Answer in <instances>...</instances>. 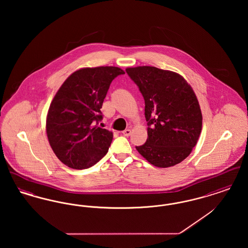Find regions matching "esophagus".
Masks as SVG:
<instances>
[{
	"label": "esophagus",
	"mask_w": 248,
	"mask_h": 248,
	"mask_svg": "<svg viewBox=\"0 0 248 248\" xmlns=\"http://www.w3.org/2000/svg\"><path fill=\"white\" fill-rule=\"evenodd\" d=\"M123 135H124V136H125V137H128V136L131 135V130L125 129L124 131H123Z\"/></svg>",
	"instance_id": "1"
}]
</instances>
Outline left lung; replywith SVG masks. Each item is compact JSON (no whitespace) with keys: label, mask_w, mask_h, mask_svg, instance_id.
Listing matches in <instances>:
<instances>
[{"label":"left lung","mask_w":248,"mask_h":248,"mask_svg":"<svg viewBox=\"0 0 248 248\" xmlns=\"http://www.w3.org/2000/svg\"><path fill=\"white\" fill-rule=\"evenodd\" d=\"M145 100L148 139L137 151L161 168L179 164L199 140L202 116L197 96L183 76L151 66L126 68Z\"/></svg>","instance_id":"1"}]
</instances>
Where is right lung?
Listing matches in <instances>:
<instances>
[{
    "label": "right lung",
    "mask_w": 248,
    "mask_h": 248,
    "mask_svg": "<svg viewBox=\"0 0 248 248\" xmlns=\"http://www.w3.org/2000/svg\"><path fill=\"white\" fill-rule=\"evenodd\" d=\"M118 67L82 68L71 73L55 94L46 116L49 144L59 160L73 169H85L106 155L113 134L99 127L100 108Z\"/></svg>",
    "instance_id": "obj_1"
}]
</instances>
